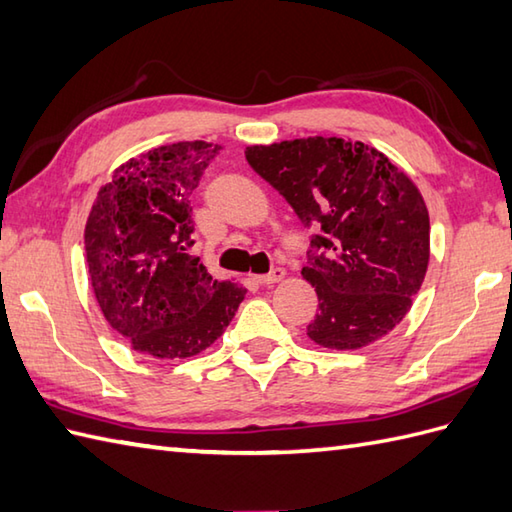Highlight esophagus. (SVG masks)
Here are the masks:
<instances>
[{
  "label": "esophagus",
  "mask_w": 512,
  "mask_h": 512,
  "mask_svg": "<svg viewBox=\"0 0 512 512\" xmlns=\"http://www.w3.org/2000/svg\"><path fill=\"white\" fill-rule=\"evenodd\" d=\"M284 276H286V271L282 267H276V269H271L269 273H265V276H254V282H258V284H276Z\"/></svg>",
  "instance_id": "esophagus-1"
}]
</instances>
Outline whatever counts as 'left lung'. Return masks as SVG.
<instances>
[{"label":"left lung","instance_id":"obj_1","mask_svg":"<svg viewBox=\"0 0 512 512\" xmlns=\"http://www.w3.org/2000/svg\"><path fill=\"white\" fill-rule=\"evenodd\" d=\"M245 158L317 230L302 269L319 297L310 339L358 350L393 330L430 258L428 210L406 173L378 149L336 136L254 145Z\"/></svg>","mask_w":512,"mask_h":512}]
</instances>
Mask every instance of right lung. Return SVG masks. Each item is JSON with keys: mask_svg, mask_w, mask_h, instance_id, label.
<instances>
[{"mask_svg": "<svg viewBox=\"0 0 512 512\" xmlns=\"http://www.w3.org/2000/svg\"><path fill=\"white\" fill-rule=\"evenodd\" d=\"M221 145H162L121 165L97 193L84 247L110 328L136 352L189 358L228 328L245 289L210 276L189 256L191 195Z\"/></svg>", "mask_w": 512, "mask_h": 512, "instance_id": "add662e5", "label": "right lung"}]
</instances>
